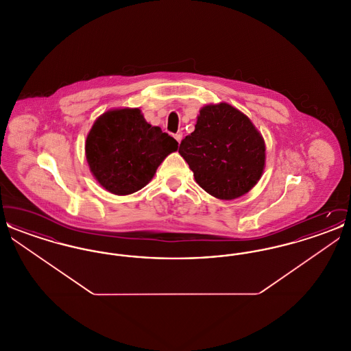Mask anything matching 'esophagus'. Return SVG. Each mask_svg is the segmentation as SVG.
I'll return each instance as SVG.
<instances>
[{
    "instance_id": "34e87169",
    "label": "esophagus",
    "mask_w": 351,
    "mask_h": 351,
    "mask_svg": "<svg viewBox=\"0 0 351 351\" xmlns=\"http://www.w3.org/2000/svg\"><path fill=\"white\" fill-rule=\"evenodd\" d=\"M175 139H176V141H178V142H179V143H180V142H182V139H183V134H182V133L175 134Z\"/></svg>"
}]
</instances>
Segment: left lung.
Listing matches in <instances>:
<instances>
[{"label":"left lung","mask_w":351,"mask_h":351,"mask_svg":"<svg viewBox=\"0 0 351 351\" xmlns=\"http://www.w3.org/2000/svg\"><path fill=\"white\" fill-rule=\"evenodd\" d=\"M196 183L219 200L246 195L261 179L266 146L250 118L226 102L205 105L179 147Z\"/></svg>","instance_id":"left-lung-1"}]
</instances>
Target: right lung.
Instances as JSON below:
<instances>
[{
  "label": "right lung",
  "mask_w": 351,
  "mask_h": 351,
  "mask_svg": "<svg viewBox=\"0 0 351 351\" xmlns=\"http://www.w3.org/2000/svg\"><path fill=\"white\" fill-rule=\"evenodd\" d=\"M178 145L160 128L147 123L138 108H123L95 121L86 135L85 156L101 186L125 196L149 184Z\"/></svg>",
  "instance_id": "1"
}]
</instances>
